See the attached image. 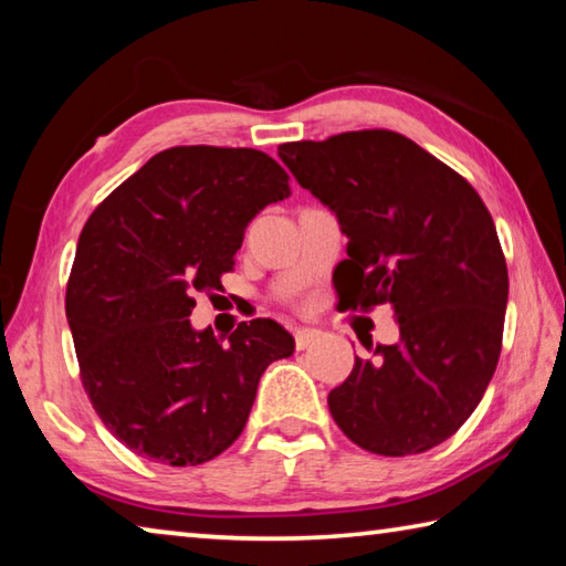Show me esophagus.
Here are the masks:
<instances>
[{"label":"esophagus","instance_id":"1","mask_svg":"<svg viewBox=\"0 0 566 566\" xmlns=\"http://www.w3.org/2000/svg\"><path fill=\"white\" fill-rule=\"evenodd\" d=\"M322 337L319 329H296L294 332V342H296V349H306L312 347L314 342H317Z\"/></svg>","mask_w":566,"mask_h":566}]
</instances>
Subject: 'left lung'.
Here are the masks:
<instances>
[{
	"label": "left lung",
	"instance_id": "1",
	"mask_svg": "<svg viewBox=\"0 0 566 566\" xmlns=\"http://www.w3.org/2000/svg\"><path fill=\"white\" fill-rule=\"evenodd\" d=\"M280 159L339 219V310L389 304L397 344L354 359L327 405L354 444L407 457L452 437L502 352L510 276L490 209L464 177L389 129L286 142Z\"/></svg>",
	"mask_w": 566,
	"mask_h": 566
}]
</instances>
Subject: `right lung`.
<instances>
[{"label":"right lung","instance_id":"obj_1","mask_svg":"<svg viewBox=\"0 0 566 566\" xmlns=\"http://www.w3.org/2000/svg\"><path fill=\"white\" fill-rule=\"evenodd\" d=\"M290 197V175L256 149L171 147L94 209L76 244L66 319L84 391L132 452L205 464L242 434L260 377L292 357L274 319L229 342L197 332V292L222 286L244 229Z\"/></svg>","mask_w":566,"mask_h":566}]
</instances>
